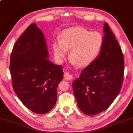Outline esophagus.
Returning a JSON list of instances; mask_svg holds the SVG:
<instances>
[{
	"label": "esophagus",
	"mask_w": 133,
	"mask_h": 133,
	"mask_svg": "<svg viewBox=\"0 0 133 133\" xmlns=\"http://www.w3.org/2000/svg\"><path fill=\"white\" fill-rule=\"evenodd\" d=\"M64 78L66 80H68H68H71L72 79V75L70 74L69 72H65L64 75Z\"/></svg>",
	"instance_id": "esophagus-1"
}]
</instances>
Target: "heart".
<instances>
[{
  "mask_svg": "<svg viewBox=\"0 0 133 133\" xmlns=\"http://www.w3.org/2000/svg\"><path fill=\"white\" fill-rule=\"evenodd\" d=\"M104 39L98 32H90L81 26L64 30L61 39L55 42L52 49L56 58L61 61L70 50L69 57L74 64L86 66L91 64L101 52Z\"/></svg>",
  "mask_w": 133,
  "mask_h": 133,
  "instance_id": "heart-1",
  "label": "heart"
}]
</instances>
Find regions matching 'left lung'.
Instances as JSON below:
<instances>
[{"mask_svg":"<svg viewBox=\"0 0 133 133\" xmlns=\"http://www.w3.org/2000/svg\"><path fill=\"white\" fill-rule=\"evenodd\" d=\"M103 46L96 59L82 70L72 83L77 105L94 115L108 108L121 91L124 60L122 49L109 26L104 24Z\"/></svg>","mask_w":133,"mask_h":133,"instance_id":"obj_1","label":"left lung"}]
</instances>
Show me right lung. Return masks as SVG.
<instances>
[{
	"instance_id": "obj_1",
	"label": "right lung",
	"mask_w": 133,
	"mask_h": 133,
	"mask_svg": "<svg viewBox=\"0 0 133 133\" xmlns=\"http://www.w3.org/2000/svg\"><path fill=\"white\" fill-rule=\"evenodd\" d=\"M48 57L44 35L35 23L17 40L10 56L14 91L27 108L38 114L54 107L57 87L63 77L62 66L49 61Z\"/></svg>"
}]
</instances>
